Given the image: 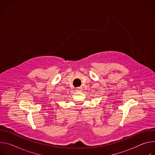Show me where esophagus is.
<instances>
[{
  "instance_id": "esophagus-1",
  "label": "esophagus",
  "mask_w": 155,
  "mask_h": 155,
  "mask_svg": "<svg viewBox=\"0 0 155 155\" xmlns=\"http://www.w3.org/2000/svg\"><path fill=\"white\" fill-rule=\"evenodd\" d=\"M81 90H82L81 87H77V89H76L77 91H81Z\"/></svg>"
}]
</instances>
